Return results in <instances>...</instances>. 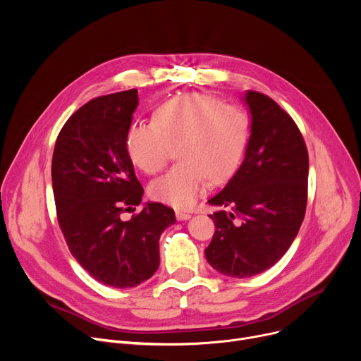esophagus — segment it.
I'll return each instance as SVG.
<instances>
[{"instance_id": "obj_1", "label": "esophagus", "mask_w": 361, "mask_h": 361, "mask_svg": "<svg viewBox=\"0 0 361 361\" xmlns=\"http://www.w3.org/2000/svg\"><path fill=\"white\" fill-rule=\"evenodd\" d=\"M176 218L178 221H187V219L192 218V215L187 214V212H183V211H176Z\"/></svg>"}]
</instances>
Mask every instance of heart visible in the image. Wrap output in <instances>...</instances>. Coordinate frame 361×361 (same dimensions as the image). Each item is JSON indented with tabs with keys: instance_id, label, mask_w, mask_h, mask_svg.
Listing matches in <instances>:
<instances>
[{
	"instance_id": "b5f03b06",
	"label": "heart",
	"mask_w": 361,
	"mask_h": 361,
	"mask_svg": "<svg viewBox=\"0 0 361 361\" xmlns=\"http://www.w3.org/2000/svg\"><path fill=\"white\" fill-rule=\"evenodd\" d=\"M245 111L207 93H184L161 102L152 121L133 123L126 133L128 158L145 174L166 166L173 147V169L149 187L150 197L177 209H188L211 180L224 183L240 165L249 140Z\"/></svg>"
}]
</instances>
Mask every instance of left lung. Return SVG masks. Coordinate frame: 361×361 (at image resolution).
I'll list each match as a JSON object with an SVG mask.
<instances>
[{"label":"left lung","instance_id":"1","mask_svg":"<svg viewBox=\"0 0 361 361\" xmlns=\"http://www.w3.org/2000/svg\"><path fill=\"white\" fill-rule=\"evenodd\" d=\"M252 135L235 176L209 203L228 207L204 249L211 267L233 278L257 275L286 255L307 206L309 154L294 120L268 94L245 93Z\"/></svg>","mask_w":361,"mask_h":361}]
</instances>
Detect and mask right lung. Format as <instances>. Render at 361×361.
I'll list each match as a JSON object with an SVG mask.
<instances>
[{"label":"right lung","instance_id":"obj_1","mask_svg":"<svg viewBox=\"0 0 361 361\" xmlns=\"http://www.w3.org/2000/svg\"><path fill=\"white\" fill-rule=\"evenodd\" d=\"M137 104V89L89 101L63 126L52 155L56 219L68 250L114 288L136 287L157 272L159 237L176 222L174 211L155 202L121 219L143 196L126 149Z\"/></svg>","mask_w":361,"mask_h":361}]
</instances>
